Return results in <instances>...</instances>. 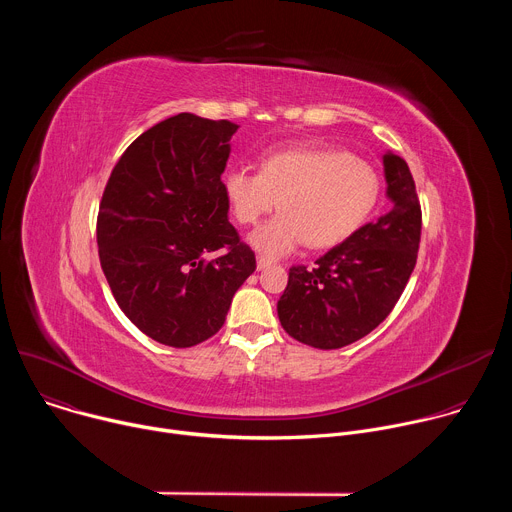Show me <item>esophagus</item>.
Returning a JSON list of instances; mask_svg holds the SVG:
<instances>
[{"instance_id": "obj_1", "label": "esophagus", "mask_w": 512, "mask_h": 512, "mask_svg": "<svg viewBox=\"0 0 512 512\" xmlns=\"http://www.w3.org/2000/svg\"><path fill=\"white\" fill-rule=\"evenodd\" d=\"M271 265V261L267 259V257H257V269L261 271V269H267Z\"/></svg>"}]
</instances>
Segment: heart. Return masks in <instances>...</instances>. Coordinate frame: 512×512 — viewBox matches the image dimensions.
I'll use <instances>...</instances> for the list:
<instances>
[{"label":"heart","instance_id":"b5f03b06","mask_svg":"<svg viewBox=\"0 0 512 512\" xmlns=\"http://www.w3.org/2000/svg\"><path fill=\"white\" fill-rule=\"evenodd\" d=\"M223 190L241 225L257 223L275 202L279 212L249 243L277 259L308 243L328 249L350 239L377 206L381 180L364 160L334 148H279L263 154L259 172L231 168Z\"/></svg>","mask_w":512,"mask_h":512}]
</instances>
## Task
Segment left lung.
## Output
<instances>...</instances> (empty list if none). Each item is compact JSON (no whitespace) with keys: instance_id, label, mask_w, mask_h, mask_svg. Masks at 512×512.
<instances>
[{"instance_id":"obj_1","label":"left lung","mask_w":512,"mask_h":512,"mask_svg":"<svg viewBox=\"0 0 512 512\" xmlns=\"http://www.w3.org/2000/svg\"><path fill=\"white\" fill-rule=\"evenodd\" d=\"M383 172L391 210L314 267L289 269L277 316L291 338L322 350L342 348L373 332L401 298L417 261L421 208L403 158L385 152Z\"/></svg>"}]
</instances>
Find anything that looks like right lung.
<instances>
[{
  "label": "right lung",
  "mask_w": 512,
  "mask_h": 512,
  "mask_svg": "<svg viewBox=\"0 0 512 512\" xmlns=\"http://www.w3.org/2000/svg\"><path fill=\"white\" fill-rule=\"evenodd\" d=\"M237 125L192 113L143 131L111 172L99 218L103 273L152 340L188 348L223 328L255 253L229 223L223 172Z\"/></svg>",
  "instance_id": "add662e5"
}]
</instances>
